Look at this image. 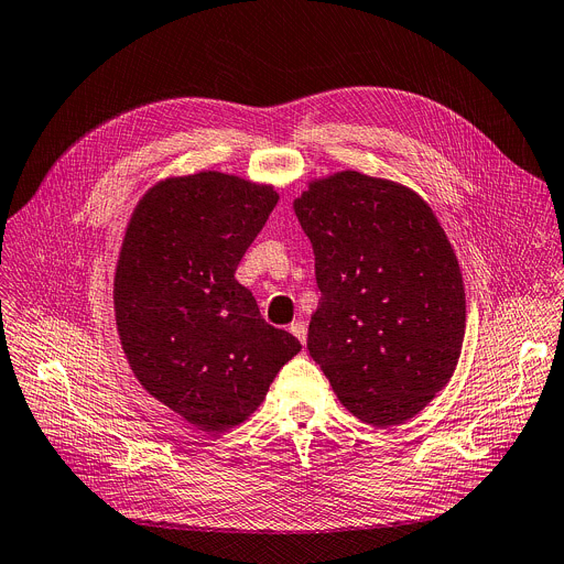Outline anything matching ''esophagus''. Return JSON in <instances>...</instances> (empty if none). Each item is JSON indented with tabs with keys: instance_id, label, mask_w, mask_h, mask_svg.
I'll return each instance as SVG.
<instances>
[{
	"instance_id": "34e87169",
	"label": "esophagus",
	"mask_w": 564,
	"mask_h": 564,
	"mask_svg": "<svg viewBox=\"0 0 564 564\" xmlns=\"http://www.w3.org/2000/svg\"><path fill=\"white\" fill-rule=\"evenodd\" d=\"M289 332H291L302 345L307 343V323H305V321H293V323L289 325Z\"/></svg>"
}]
</instances>
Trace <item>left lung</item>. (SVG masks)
<instances>
[{
  "mask_svg": "<svg viewBox=\"0 0 564 564\" xmlns=\"http://www.w3.org/2000/svg\"><path fill=\"white\" fill-rule=\"evenodd\" d=\"M321 289L307 348L355 417L402 424L449 383L465 336L456 252L411 187L345 169L293 200Z\"/></svg>",
  "mask_w": 564,
  "mask_h": 564,
  "instance_id": "left-lung-1",
  "label": "left lung"
}]
</instances>
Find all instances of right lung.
I'll use <instances>...</instances> for the list:
<instances>
[{
  "instance_id": "1",
  "label": "right lung",
  "mask_w": 564,
  "mask_h": 564,
  "mask_svg": "<svg viewBox=\"0 0 564 564\" xmlns=\"http://www.w3.org/2000/svg\"><path fill=\"white\" fill-rule=\"evenodd\" d=\"M278 198L269 183L203 169L155 183L123 232L112 286L121 350L151 398L203 431L246 422L302 348L235 278Z\"/></svg>"
}]
</instances>
